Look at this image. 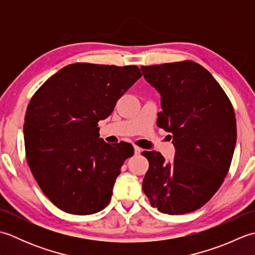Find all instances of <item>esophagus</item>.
Instances as JSON below:
<instances>
[{
	"label": "esophagus",
	"mask_w": 255,
	"mask_h": 255,
	"mask_svg": "<svg viewBox=\"0 0 255 255\" xmlns=\"http://www.w3.org/2000/svg\"><path fill=\"white\" fill-rule=\"evenodd\" d=\"M133 150H134V154H139L140 152H141V149H140L139 147H137V145H134Z\"/></svg>",
	"instance_id": "1"
}]
</instances>
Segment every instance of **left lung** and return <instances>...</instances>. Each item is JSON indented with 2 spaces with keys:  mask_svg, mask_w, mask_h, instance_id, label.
Listing matches in <instances>:
<instances>
[{
  "mask_svg": "<svg viewBox=\"0 0 255 255\" xmlns=\"http://www.w3.org/2000/svg\"><path fill=\"white\" fill-rule=\"evenodd\" d=\"M143 77L161 95L158 126L171 132L175 156L144 151L149 170L143 193L152 207L182 215L202 207L223 184L237 141L231 103L207 70L193 61L141 67Z\"/></svg>",
  "mask_w": 255,
  "mask_h": 255,
  "instance_id": "obj_1",
  "label": "left lung"
}]
</instances>
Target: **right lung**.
Listing matches in <instances>:
<instances>
[{
	"instance_id": "1",
	"label": "right lung",
	"mask_w": 255,
	"mask_h": 255,
	"mask_svg": "<svg viewBox=\"0 0 255 255\" xmlns=\"http://www.w3.org/2000/svg\"><path fill=\"white\" fill-rule=\"evenodd\" d=\"M141 72L136 66L73 63L42 84L26 111L24 140L29 169L42 193L66 213L104 209L130 143H106L100 121Z\"/></svg>"
}]
</instances>
